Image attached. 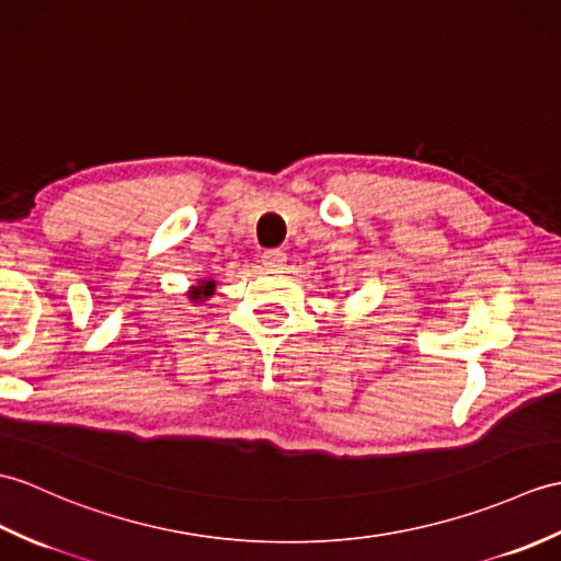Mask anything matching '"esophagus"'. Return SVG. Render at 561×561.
Masks as SVG:
<instances>
[{
    "label": "esophagus",
    "instance_id": "obj_1",
    "mask_svg": "<svg viewBox=\"0 0 561 561\" xmlns=\"http://www.w3.org/2000/svg\"><path fill=\"white\" fill-rule=\"evenodd\" d=\"M263 265L272 267V270H279L286 265V253L282 249H270L263 253Z\"/></svg>",
    "mask_w": 561,
    "mask_h": 561
}]
</instances>
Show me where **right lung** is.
<instances>
[{
	"mask_svg": "<svg viewBox=\"0 0 561 561\" xmlns=\"http://www.w3.org/2000/svg\"><path fill=\"white\" fill-rule=\"evenodd\" d=\"M215 291V282H203L201 286H195L193 289V298H205Z\"/></svg>",
	"mask_w": 561,
	"mask_h": 561,
	"instance_id": "right-lung-1",
	"label": "right lung"
}]
</instances>
